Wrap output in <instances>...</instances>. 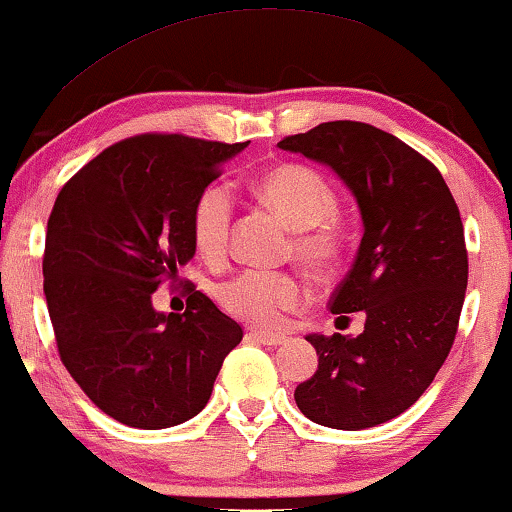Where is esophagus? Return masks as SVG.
<instances>
[{
    "label": "esophagus",
    "instance_id": "34e87169",
    "mask_svg": "<svg viewBox=\"0 0 512 512\" xmlns=\"http://www.w3.org/2000/svg\"><path fill=\"white\" fill-rule=\"evenodd\" d=\"M249 337L254 339V342H261V344H268V346H277L284 342V335L281 332H265V330H249Z\"/></svg>",
    "mask_w": 512,
    "mask_h": 512
}]
</instances>
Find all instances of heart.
<instances>
[{"mask_svg": "<svg viewBox=\"0 0 512 512\" xmlns=\"http://www.w3.org/2000/svg\"><path fill=\"white\" fill-rule=\"evenodd\" d=\"M258 198L268 203L295 231L293 254L311 272H328L342 256L346 233L339 224L337 191L316 168L281 164L254 184ZM233 194L226 184H207L191 207V242L205 261L226 254L233 224ZM221 309L251 325H277L281 314L298 307L302 286L293 274L244 270L214 288Z\"/></svg>", "mask_w": 512, "mask_h": 512, "instance_id": "heart-1", "label": "heart"}]
</instances>
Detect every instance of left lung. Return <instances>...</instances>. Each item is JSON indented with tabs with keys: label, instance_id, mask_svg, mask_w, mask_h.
Masks as SVG:
<instances>
[{
	"label": "left lung",
	"instance_id": "8db88e82",
	"mask_svg": "<svg viewBox=\"0 0 512 512\" xmlns=\"http://www.w3.org/2000/svg\"><path fill=\"white\" fill-rule=\"evenodd\" d=\"M277 145L335 170L365 226L330 300L332 314L365 311V330L307 335L318 369L295 404L323 427H376L418 402L455 342L469 279L457 203L432 161L372 124L323 122Z\"/></svg>",
	"mask_w": 512,
	"mask_h": 512
}]
</instances>
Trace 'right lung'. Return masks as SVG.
<instances>
[{"instance_id": "right-lung-1", "label": "right lung", "mask_w": 512, "mask_h": 512, "mask_svg": "<svg viewBox=\"0 0 512 512\" xmlns=\"http://www.w3.org/2000/svg\"><path fill=\"white\" fill-rule=\"evenodd\" d=\"M247 145L143 133L110 145L59 191L43 254L57 351L122 425L194 418L242 342L240 325L196 288L184 314L157 311L152 293L194 258L191 207Z\"/></svg>"}]
</instances>
